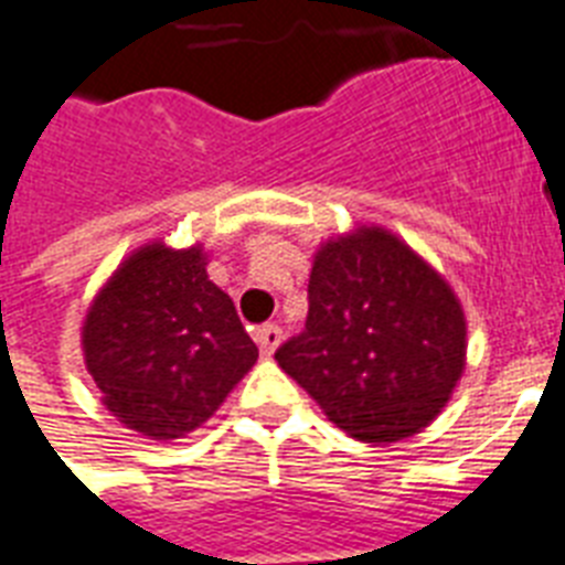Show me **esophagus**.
Returning a JSON list of instances; mask_svg holds the SVG:
<instances>
[{
    "label": "esophagus",
    "mask_w": 565,
    "mask_h": 565,
    "mask_svg": "<svg viewBox=\"0 0 565 565\" xmlns=\"http://www.w3.org/2000/svg\"><path fill=\"white\" fill-rule=\"evenodd\" d=\"M255 342H258L260 354L273 356L275 348L281 345V328H278V324H260V328L255 330Z\"/></svg>",
    "instance_id": "obj_1"
}]
</instances>
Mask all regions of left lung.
Masks as SVG:
<instances>
[{
    "label": "left lung",
    "instance_id": "1",
    "mask_svg": "<svg viewBox=\"0 0 565 565\" xmlns=\"http://www.w3.org/2000/svg\"><path fill=\"white\" fill-rule=\"evenodd\" d=\"M305 330L275 360L328 420L365 444L403 441L447 406L465 371L456 292L401 237L360 226L316 252Z\"/></svg>",
    "mask_w": 565,
    "mask_h": 565
}]
</instances>
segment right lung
<instances>
[{
	"label": "right lung",
	"instance_id": "add662e5",
	"mask_svg": "<svg viewBox=\"0 0 565 565\" xmlns=\"http://www.w3.org/2000/svg\"><path fill=\"white\" fill-rule=\"evenodd\" d=\"M84 356L124 426L171 441L205 424L258 360L232 298L205 275L203 246L148 243L95 296Z\"/></svg>",
	"mask_w": 565,
	"mask_h": 565
}]
</instances>
